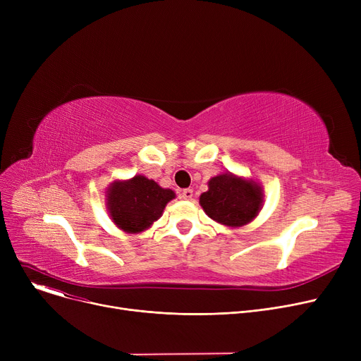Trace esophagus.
I'll list each match as a JSON object with an SVG mask.
<instances>
[{
    "mask_svg": "<svg viewBox=\"0 0 361 361\" xmlns=\"http://www.w3.org/2000/svg\"><path fill=\"white\" fill-rule=\"evenodd\" d=\"M181 197L184 200H192L193 199V190H192V188H184V190L181 192Z\"/></svg>",
    "mask_w": 361,
    "mask_h": 361,
    "instance_id": "1",
    "label": "esophagus"
}]
</instances>
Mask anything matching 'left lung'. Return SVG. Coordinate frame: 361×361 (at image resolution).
<instances>
[{
    "label": "left lung",
    "instance_id": "8db88e82",
    "mask_svg": "<svg viewBox=\"0 0 361 361\" xmlns=\"http://www.w3.org/2000/svg\"><path fill=\"white\" fill-rule=\"evenodd\" d=\"M263 203L262 188L255 181L233 174L216 176L209 181V190L200 196L206 215L226 226L249 224Z\"/></svg>",
    "mask_w": 361,
    "mask_h": 361
}]
</instances>
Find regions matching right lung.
<instances>
[{
    "instance_id": "1",
    "label": "right lung",
    "mask_w": 361,
    "mask_h": 361,
    "mask_svg": "<svg viewBox=\"0 0 361 361\" xmlns=\"http://www.w3.org/2000/svg\"><path fill=\"white\" fill-rule=\"evenodd\" d=\"M174 197V192L169 188H162L154 180L136 176L109 188L108 209L118 228L126 233H140L162 215L166 203Z\"/></svg>"
}]
</instances>
